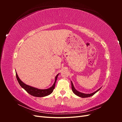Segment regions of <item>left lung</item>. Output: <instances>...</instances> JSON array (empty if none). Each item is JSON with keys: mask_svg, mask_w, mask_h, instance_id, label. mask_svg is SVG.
I'll return each mask as SVG.
<instances>
[{"mask_svg": "<svg viewBox=\"0 0 122 122\" xmlns=\"http://www.w3.org/2000/svg\"><path fill=\"white\" fill-rule=\"evenodd\" d=\"M71 86H72V90L73 91V92L76 95H77V96L78 97H80L81 98H87V97H91L92 96H93L95 94H96L97 93V92L98 91H99L101 89V88H99L98 90H97L96 91H95V92H94V93H91V94H84V93H81V92H80L78 91H77L75 88L74 87V85H73V82H72V81H71Z\"/></svg>", "mask_w": 122, "mask_h": 122, "instance_id": "obj_1", "label": "left lung"}]
</instances>
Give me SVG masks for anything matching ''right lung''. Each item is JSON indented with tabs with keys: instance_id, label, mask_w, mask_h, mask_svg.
<instances>
[{
	"instance_id": "obj_1",
	"label": "right lung",
	"mask_w": 122,
	"mask_h": 122,
	"mask_svg": "<svg viewBox=\"0 0 122 122\" xmlns=\"http://www.w3.org/2000/svg\"><path fill=\"white\" fill-rule=\"evenodd\" d=\"M16 74L17 79L18 80V82H19V84L20 85V86L23 88H24V89L26 91L28 94L33 96H34V97H43L47 96H48L52 93L53 91V90L54 89L55 83H56V80H57V77H58V75H59V74H58L56 76H55L54 82L53 84L52 85V86H51L49 88H47V89H44V90L39 89V88L32 87L30 86H28V85L26 84L25 83H24L22 81L20 80L19 76H18V75L17 74V72L16 73Z\"/></svg>"
}]
</instances>
